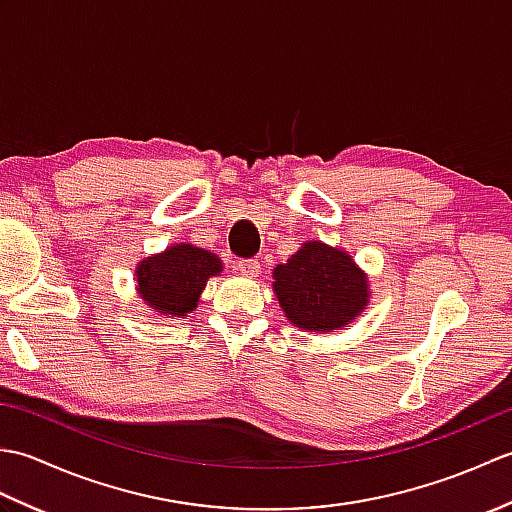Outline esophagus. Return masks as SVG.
Returning a JSON list of instances; mask_svg holds the SVG:
<instances>
[{"mask_svg":"<svg viewBox=\"0 0 512 512\" xmlns=\"http://www.w3.org/2000/svg\"><path fill=\"white\" fill-rule=\"evenodd\" d=\"M237 270L244 277H250V279H255V277H259V273H262V268H259L257 259H239Z\"/></svg>","mask_w":512,"mask_h":512,"instance_id":"34e87169","label":"esophagus"}]
</instances>
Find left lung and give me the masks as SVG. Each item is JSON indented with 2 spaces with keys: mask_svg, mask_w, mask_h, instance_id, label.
<instances>
[{
  "mask_svg": "<svg viewBox=\"0 0 512 512\" xmlns=\"http://www.w3.org/2000/svg\"><path fill=\"white\" fill-rule=\"evenodd\" d=\"M273 290L286 319L306 332L347 330L369 306V277L352 255L310 239L273 270Z\"/></svg>",
  "mask_w": 512,
  "mask_h": 512,
  "instance_id": "obj_1",
  "label": "left lung"
}]
</instances>
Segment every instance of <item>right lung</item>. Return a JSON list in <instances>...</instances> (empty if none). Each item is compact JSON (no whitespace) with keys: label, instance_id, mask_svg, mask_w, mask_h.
<instances>
[{"label":"right lung","instance_id":"add662e5","mask_svg":"<svg viewBox=\"0 0 512 512\" xmlns=\"http://www.w3.org/2000/svg\"><path fill=\"white\" fill-rule=\"evenodd\" d=\"M224 264L211 250L193 244H173L136 264V292L160 317H187L198 308L211 277L222 275Z\"/></svg>","mask_w":512,"mask_h":512}]
</instances>
